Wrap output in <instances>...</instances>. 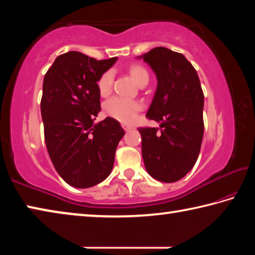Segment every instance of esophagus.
<instances>
[{
	"mask_svg": "<svg viewBox=\"0 0 255 255\" xmlns=\"http://www.w3.org/2000/svg\"><path fill=\"white\" fill-rule=\"evenodd\" d=\"M123 128L126 131H128V130H130V129H131V126H129V125H126V124H123Z\"/></svg>",
	"mask_w": 255,
	"mask_h": 255,
	"instance_id": "obj_1",
	"label": "esophagus"
}]
</instances>
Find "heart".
Returning a JSON list of instances; mask_svg holds the SVG:
<instances>
[{
  "instance_id": "heart-1",
  "label": "heart",
  "mask_w": 255,
  "mask_h": 255,
  "mask_svg": "<svg viewBox=\"0 0 255 255\" xmlns=\"http://www.w3.org/2000/svg\"><path fill=\"white\" fill-rule=\"evenodd\" d=\"M129 73L137 84H139L141 81L148 79V73L143 66L132 65L129 68ZM114 84V72L107 71L103 73L100 79L98 81L99 92L101 96H108L112 90ZM141 105L138 101L129 100L125 98H114L108 101L105 106L106 114L110 116L111 118H115L119 122L125 124H130L136 118L137 112L140 110Z\"/></svg>"
}]
</instances>
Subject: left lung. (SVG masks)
<instances>
[{
	"label": "left lung",
	"instance_id": "8db88e82",
	"mask_svg": "<svg viewBox=\"0 0 255 255\" xmlns=\"http://www.w3.org/2000/svg\"><path fill=\"white\" fill-rule=\"evenodd\" d=\"M143 58L157 79L147 111L158 128H138L146 171L162 182L182 179L199 156L204 136V92L195 67L182 54L156 47Z\"/></svg>",
	"mask_w": 255,
	"mask_h": 255
}]
</instances>
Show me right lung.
<instances>
[{"label":"right lung","instance_id":"right-lung-1","mask_svg":"<svg viewBox=\"0 0 255 255\" xmlns=\"http://www.w3.org/2000/svg\"><path fill=\"white\" fill-rule=\"evenodd\" d=\"M117 57L97 60L79 51L58 56L42 84L41 117L47 150L57 173L74 188H90L111 173L125 130L101 110L98 81Z\"/></svg>","mask_w":255,"mask_h":255}]
</instances>
